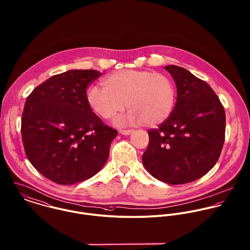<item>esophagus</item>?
<instances>
[{
    "mask_svg": "<svg viewBox=\"0 0 250 250\" xmlns=\"http://www.w3.org/2000/svg\"><path fill=\"white\" fill-rule=\"evenodd\" d=\"M131 132H132L131 129H121L120 130V133L123 135H129Z\"/></svg>",
    "mask_w": 250,
    "mask_h": 250,
    "instance_id": "obj_1",
    "label": "esophagus"
}]
</instances>
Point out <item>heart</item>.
<instances>
[{"mask_svg":"<svg viewBox=\"0 0 250 250\" xmlns=\"http://www.w3.org/2000/svg\"><path fill=\"white\" fill-rule=\"evenodd\" d=\"M103 87L94 86L87 92L91 109L102 119L111 120L126 107L128 113L115 120L119 126L146 124L157 125L171 115L176 91L172 79L151 70H119L103 82Z\"/></svg>","mask_w":250,"mask_h":250,"instance_id":"heart-1","label":"heart"}]
</instances>
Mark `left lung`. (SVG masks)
I'll return each instance as SVG.
<instances>
[{
  "label": "left lung",
  "instance_id": "obj_1",
  "mask_svg": "<svg viewBox=\"0 0 250 250\" xmlns=\"http://www.w3.org/2000/svg\"><path fill=\"white\" fill-rule=\"evenodd\" d=\"M177 86L169 118L148 131L142 160L155 179L169 185L196 181L216 163L225 139V111L213 90L188 69L167 65Z\"/></svg>",
  "mask_w": 250,
  "mask_h": 250
}]
</instances>
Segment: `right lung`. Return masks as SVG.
<instances>
[{
    "mask_svg": "<svg viewBox=\"0 0 250 250\" xmlns=\"http://www.w3.org/2000/svg\"><path fill=\"white\" fill-rule=\"evenodd\" d=\"M102 75L72 69L38 86L24 106L21 134L32 165L52 182L70 186L95 176L108 159L118 131L87 101V87Z\"/></svg>",
    "mask_w": 250,
    "mask_h": 250,
    "instance_id": "1",
    "label": "right lung"
}]
</instances>
